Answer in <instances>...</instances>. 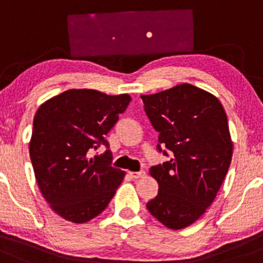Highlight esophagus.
I'll list each match as a JSON object with an SVG mask.
<instances>
[{
    "mask_svg": "<svg viewBox=\"0 0 263 263\" xmlns=\"http://www.w3.org/2000/svg\"><path fill=\"white\" fill-rule=\"evenodd\" d=\"M145 175V171H129V176L132 179H139Z\"/></svg>",
    "mask_w": 263,
    "mask_h": 263,
    "instance_id": "1",
    "label": "esophagus"
}]
</instances>
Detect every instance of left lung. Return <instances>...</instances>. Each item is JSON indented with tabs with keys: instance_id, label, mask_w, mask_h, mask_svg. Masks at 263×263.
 Segmentation results:
<instances>
[{
	"instance_id": "obj_1",
	"label": "left lung",
	"mask_w": 263,
	"mask_h": 263,
	"mask_svg": "<svg viewBox=\"0 0 263 263\" xmlns=\"http://www.w3.org/2000/svg\"><path fill=\"white\" fill-rule=\"evenodd\" d=\"M140 98L159 132L158 150L170 152V160L150 167L159 193L146 208L164 226L184 229L205 214L231 164L225 109L211 93L187 83Z\"/></svg>"
}]
</instances>
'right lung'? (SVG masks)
<instances>
[{"instance_id":"obj_1","label":"right lung","mask_w":263,"mask_h":263,"mask_svg":"<svg viewBox=\"0 0 263 263\" xmlns=\"http://www.w3.org/2000/svg\"><path fill=\"white\" fill-rule=\"evenodd\" d=\"M130 96L69 89L44 102L33 119L29 156L38 187L52 210L74 223L94 219L113 199L125 173L111 153L88 158L130 103Z\"/></svg>"}]
</instances>
